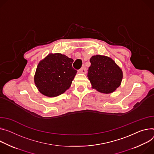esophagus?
I'll use <instances>...</instances> for the list:
<instances>
[{
	"instance_id": "esophagus-1",
	"label": "esophagus",
	"mask_w": 154,
	"mask_h": 154,
	"mask_svg": "<svg viewBox=\"0 0 154 154\" xmlns=\"http://www.w3.org/2000/svg\"><path fill=\"white\" fill-rule=\"evenodd\" d=\"M79 72V73H84V74H85L86 73V68H85L84 66H82L81 69L78 71Z\"/></svg>"
}]
</instances>
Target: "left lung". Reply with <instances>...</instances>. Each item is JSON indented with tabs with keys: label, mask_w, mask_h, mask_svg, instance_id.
Wrapping results in <instances>:
<instances>
[{
	"label": "left lung",
	"mask_w": 154,
	"mask_h": 154,
	"mask_svg": "<svg viewBox=\"0 0 154 154\" xmlns=\"http://www.w3.org/2000/svg\"><path fill=\"white\" fill-rule=\"evenodd\" d=\"M88 77L92 88L103 94H111L121 86L123 72L111 57L96 55L90 59Z\"/></svg>",
	"instance_id": "8db88e82"
}]
</instances>
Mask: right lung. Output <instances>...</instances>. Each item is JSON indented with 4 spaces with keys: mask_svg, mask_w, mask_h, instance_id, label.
Here are the masks:
<instances>
[{
    "mask_svg": "<svg viewBox=\"0 0 154 154\" xmlns=\"http://www.w3.org/2000/svg\"><path fill=\"white\" fill-rule=\"evenodd\" d=\"M73 60L60 53H50L38 63L34 82L38 91L48 97L64 93L71 86L77 71Z\"/></svg>",
    "mask_w": 154,
    "mask_h": 154,
    "instance_id": "right-lung-1",
    "label": "right lung"
}]
</instances>
